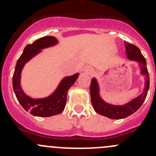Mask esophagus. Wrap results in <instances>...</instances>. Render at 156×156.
Wrapping results in <instances>:
<instances>
[{
  "label": "esophagus",
  "mask_w": 156,
  "mask_h": 156,
  "mask_svg": "<svg viewBox=\"0 0 156 156\" xmlns=\"http://www.w3.org/2000/svg\"><path fill=\"white\" fill-rule=\"evenodd\" d=\"M84 71H85L87 74H90L91 72H92V69H91L90 68H87Z\"/></svg>",
  "instance_id": "esophagus-1"
}]
</instances>
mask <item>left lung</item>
Returning <instances> with one entry per match:
<instances>
[{"label":"left lung","mask_w":156,"mask_h":156,"mask_svg":"<svg viewBox=\"0 0 156 156\" xmlns=\"http://www.w3.org/2000/svg\"><path fill=\"white\" fill-rule=\"evenodd\" d=\"M125 45L126 48L127 59L136 61L140 66L141 74L145 75V87H144V92L140 95H139L130 102L123 106H115V105L106 103L102 100L100 96V93H99V84L97 79L93 78L91 80L90 86V92L91 103H92L93 107L98 114L112 119H125L137 111L145 101L149 87V77L147 67H146V59L142 55L140 49L136 46L127 41H125Z\"/></svg>","instance_id":"left-lung-1"}]
</instances>
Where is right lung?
<instances>
[{"instance_id":"right-lung-1","label":"right lung","mask_w":156,"mask_h":156,"mask_svg":"<svg viewBox=\"0 0 156 156\" xmlns=\"http://www.w3.org/2000/svg\"><path fill=\"white\" fill-rule=\"evenodd\" d=\"M57 43V39L53 36H45L37 39L25 48L23 54L19 58L16 65L12 76V87L16 97L23 108L34 116L50 117L62 112L67 101V92L69 88L75 84L79 75V74L76 73L66 77L62 80L54 93L46 98L34 100L24 94L20 86V78L25 64L41 52V50L53 46Z\"/></svg>"}]
</instances>
